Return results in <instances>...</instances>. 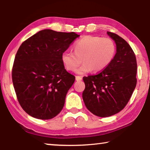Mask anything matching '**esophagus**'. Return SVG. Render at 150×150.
Masks as SVG:
<instances>
[{"label":"esophagus","instance_id":"34e87169","mask_svg":"<svg viewBox=\"0 0 150 150\" xmlns=\"http://www.w3.org/2000/svg\"><path fill=\"white\" fill-rule=\"evenodd\" d=\"M75 79L77 81H80L82 80V77H80V76H76Z\"/></svg>","mask_w":150,"mask_h":150}]
</instances>
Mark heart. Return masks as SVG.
Listing matches in <instances>:
<instances>
[{
	"label": "heart",
	"instance_id": "1",
	"mask_svg": "<svg viewBox=\"0 0 150 150\" xmlns=\"http://www.w3.org/2000/svg\"><path fill=\"white\" fill-rule=\"evenodd\" d=\"M74 52L65 50L62 54V62L65 69L73 71L81 63H84L76 70L79 75L91 71L98 73L105 70L115 57L116 48L108 38L85 35L73 45Z\"/></svg>",
	"mask_w": 150,
	"mask_h": 150
}]
</instances>
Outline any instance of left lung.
Returning a JSON list of instances; mask_svg holds the SVG:
<instances>
[{
    "instance_id": "obj_1",
    "label": "left lung",
    "mask_w": 150,
    "mask_h": 150,
    "mask_svg": "<svg viewBox=\"0 0 150 150\" xmlns=\"http://www.w3.org/2000/svg\"><path fill=\"white\" fill-rule=\"evenodd\" d=\"M116 45L112 62L103 71L83 77V99L86 107L100 117H108L125 107L135 89L137 79L136 55L122 38L107 32Z\"/></svg>"
}]
</instances>
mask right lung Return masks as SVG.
<instances>
[{
    "mask_svg": "<svg viewBox=\"0 0 150 150\" xmlns=\"http://www.w3.org/2000/svg\"><path fill=\"white\" fill-rule=\"evenodd\" d=\"M80 35L45 29L20 45L12 68L18 100L32 117L48 120L63 108L75 77L65 69L62 54Z\"/></svg>",
    "mask_w": 150,
    "mask_h": 150,
    "instance_id": "1",
    "label": "right lung"
}]
</instances>
